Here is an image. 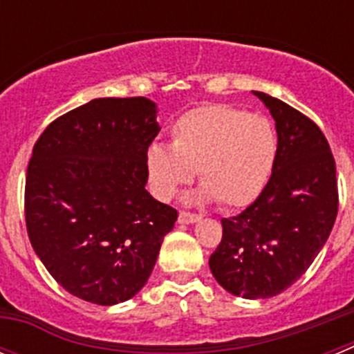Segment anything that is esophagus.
I'll list each match as a JSON object with an SVG mask.
<instances>
[{"mask_svg": "<svg viewBox=\"0 0 354 354\" xmlns=\"http://www.w3.org/2000/svg\"><path fill=\"white\" fill-rule=\"evenodd\" d=\"M200 220V214H193V212L180 211L179 212V223L187 225V223H196Z\"/></svg>", "mask_w": 354, "mask_h": 354, "instance_id": "34e87169", "label": "esophagus"}]
</instances>
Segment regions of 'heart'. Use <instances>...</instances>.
Masks as SVG:
<instances>
[{
    "instance_id": "b5f03b06",
    "label": "heart",
    "mask_w": 354,
    "mask_h": 354,
    "mask_svg": "<svg viewBox=\"0 0 354 354\" xmlns=\"http://www.w3.org/2000/svg\"><path fill=\"white\" fill-rule=\"evenodd\" d=\"M171 145L147 150V171L156 195L170 200L192 183L195 170L204 186L202 202L218 200L225 209L250 205L264 192L278 154L273 124L257 113L227 104L189 109L174 122Z\"/></svg>"
}]
</instances>
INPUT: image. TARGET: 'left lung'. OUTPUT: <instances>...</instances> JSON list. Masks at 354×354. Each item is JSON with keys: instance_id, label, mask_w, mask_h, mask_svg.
Returning a JSON list of instances; mask_svg holds the SVG:
<instances>
[{"instance_id": "1", "label": "left lung", "mask_w": 354, "mask_h": 354, "mask_svg": "<svg viewBox=\"0 0 354 354\" xmlns=\"http://www.w3.org/2000/svg\"><path fill=\"white\" fill-rule=\"evenodd\" d=\"M253 93L274 118L277 162L259 198L221 220V243L209 259L216 282L246 299L289 289L317 257L339 211L335 159L323 131L280 99Z\"/></svg>"}]
</instances>
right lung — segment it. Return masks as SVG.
<instances>
[{
    "label": "right lung",
    "mask_w": 354,
    "mask_h": 354,
    "mask_svg": "<svg viewBox=\"0 0 354 354\" xmlns=\"http://www.w3.org/2000/svg\"><path fill=\"white\" fill-rule=\"evenodd\" d=\"M147 97L93 99L53 120L33 147L24 214L30 243L65 290L127 301L149 280L177 211L145 189L161 131Z\"/></svg>",
    "instance_id": "right-lung-1"
}]
</instances>
